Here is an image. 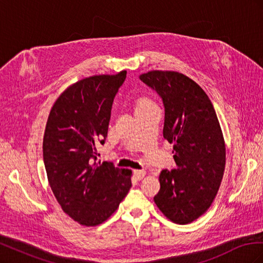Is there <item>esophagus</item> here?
Segmentation results:
<instances>
[{"mask_svg": "<svg viewBox=\"0 0 263 263\" xmlns=\"http://www.w3.org/2000/svg\"><path fill=\"white\" fill-rule=\"evenodd\" d=\"M134 174H135V178H136L137 180H141L146 176V171L145 170H135Z\"/></svg>", "mask_w": 263, "mask_h": 263, "instance_id": "esophagus-1", "label": "esophagus"}]
</instances>
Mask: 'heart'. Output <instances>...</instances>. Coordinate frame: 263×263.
Here are the masks:
<instances>
[{"instance_id": "b5f03b06", "label": "heart", "mask_w": 263, "mask_h": 263, "mask_svg": "<svg viewBox=\"0 0 263 263\" xmlns=\"http://www.w3.org/2000/svg\"><path fill=\"white\" fill-rule=\"evenodd\" d=\"M153 106H156V105H155V103H154L153 101H151L150 99H148V98H140V99L137 101L136 110L148 108V107H153Z\"/></svg>"}]
</instances>
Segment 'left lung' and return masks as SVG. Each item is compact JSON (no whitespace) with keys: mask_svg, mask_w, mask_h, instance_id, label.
<instances>
[{"mask_svg":"<svg viewBox=\"0 0 263 263\" xmlns=\"http://www.w3.org/2000/svg\"><path fill=\"white\" fill-rule=\"evenodd\" d=\"M139 78L162 98L163 137L173 144L178 165L161 171L154 201L166 218L185 225L202 216L218 192L226 164L224 136L211 100L192 79L161 70Z\"/></svg>","mask_w":263,"mask_h":263,"instance_id":"8db88e82","label":"left lung"}]
</instances>
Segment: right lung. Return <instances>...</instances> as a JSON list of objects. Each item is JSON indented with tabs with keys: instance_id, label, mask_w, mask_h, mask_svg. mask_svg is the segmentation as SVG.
Wrapping results in <instances>:
<instances>
[{
	"instance_id": "1",
	"label": "right lung",
	"mask_w": 263,
	"mask_h": 263,
	"mask_svg": "<svg viewBox=\"0 0 263 263\" xmlns=\"http://www.w3.org/2000/svg\"><path fill=\"white\" fill-rule=\"evenodd\" d=\"M126 73L71 84L47 119L43 156L49 185L62 211L83 226L104 222L132 187V170L97 161V145L107 137L110 109Z\"/></svg>"
}]
</instances>
